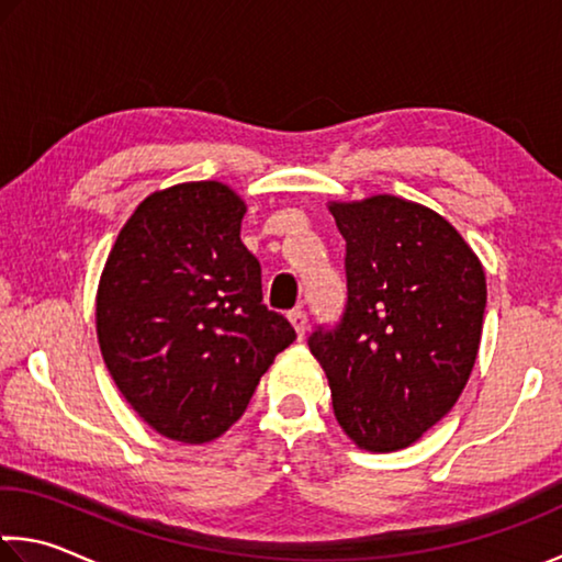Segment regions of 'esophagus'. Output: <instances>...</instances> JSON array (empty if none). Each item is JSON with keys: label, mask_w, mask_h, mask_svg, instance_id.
<instances>
[{"label": "esophagus", "mask_w": 562, "mask_h": 562, "mask_svg": "<svg viewBox=\"0 0 562 562\" xmlns=\"http://www.w3.org/2000/svg\"><path fill=\"white\" fill-rule=\"evenodd\" d=\"M288 319H290V325L295 327V333L302 340V337H305V329H307V315L302 313V310H292V313H288Z\"/></svg>", "instance_id": "1"}]
</instances>
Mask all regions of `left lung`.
<instances>
[{"mask_svg": "<svg viewBox=\"0 0 562 562\" xmlns=\"http://www.w3.org/2000/svg\"><path fill=\"white\" fill-rule=\"evenodd\" d=\"M345 237L347 305L310 352L342 432L360 450L409 448L442 420L480 350L487 284L462 235L420 202L372 194L327 202Z\"/></svg>", "mask_w": 562, "mask_h": 562, "instance_id": "1", "label": "left lung"}]
</instances>
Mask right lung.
I'll use <instances>...</instances> for the list:
<instances>
[{
    "instance_id": "right-lung-1",
    "label": "right lung",
    "mask_w": 562,
    "mask_h": 562,
    "mask_svg": "<svg viewBox=\"0 0 562 562\" xmlns=\"http://www.w3.org/2000/svg\"><path fill=\"white\" fill-rule=\"evenodd\" d=\"M233 187L202 180L137 204L97 288V340L132 409L169 440L227 432L295 329L262 305Z\"/></svg>"
}]
</instances>
